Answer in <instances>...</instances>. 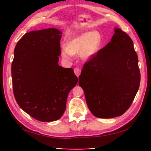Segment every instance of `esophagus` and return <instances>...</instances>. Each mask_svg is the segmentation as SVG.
Returning a JSON list of instances; mask_svg holds the SVG:
<instances>
[{
	"mask_svg": "<svg viewBox=\"0 0 151 151\" xmlns=\"http://www.w3.org/2000/svg\"><path fill=\"white\" fill-rule=\"evenodd\" d=\"M74 72H75V74L76 75V76H78L81 74V68L79 67H75V68H74Z\"/></svg>",
	"mask_w": 151,
	"mask_h": 151,
	"instance_id": "esophagus-1",
	"label": "esophagus"
}]
</instances>
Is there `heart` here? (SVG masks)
<instances>
[{
	"label": "heart",
	"mask_w": 151,
	"mask_h": 151,
	"mask_svg": "<svg viewBox=\"0 0 151 151\" xmlns=\"http://www.w3.org/2000/svg\"><path fill=\"white\" fill-rule=\"evenodd\" d=\"M102 44V35L98 31L87 32L71 37L61 49V56L69 61L72 55L80 54L82 59H89L97 53Z\"/></svg>",
	"instance_id": "obj_1"
}]
</instances>
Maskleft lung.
Listing matches in <instances>:
<instances>
[{"mask_svg": "<svg viewBox=\"0 0 151 151\" xmlns=\"http://www.w3.org/2000/svg\"><path fill=\"white\" fill-rule=\"evenodd\" d=\"M111 42L85 63L78 83L90 111L99 118L122 116L132 104L141 81L131 37L115 28Z\"/></svg>", "mask_w": 151, "mask_h": 151, "instance_id": "left-lung-1", "label": "left lung"}]
</instances>
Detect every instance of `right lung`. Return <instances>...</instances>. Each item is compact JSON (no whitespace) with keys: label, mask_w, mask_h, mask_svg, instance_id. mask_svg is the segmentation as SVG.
<instances>
[{"label":"right lung","mask_w":151,"mask_h":151,"mask_svg":"<svg viewBox=\"0 0 151 151\" xmlns=\"http://www.w3.org/2000/svg\"><path fill=\"white\" fill-rule=\"evenodd\" d=\"M61 34L55 28L32 31L14 49L11 70L16 101L26 113L42 122L63 116L68 93L78 83L73 68L58 65Z\"/></svg>","instance_id":"right-lung-1"}]
</instances>
